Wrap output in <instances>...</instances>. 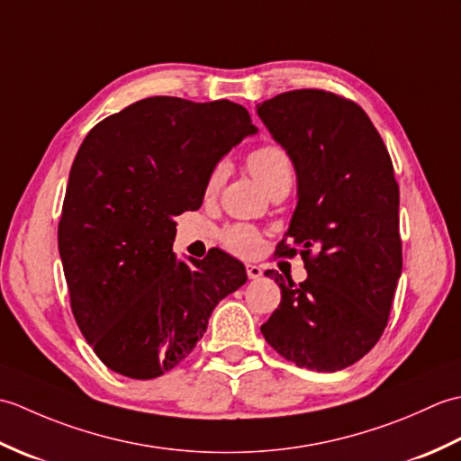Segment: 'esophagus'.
Returning <instances> with one entry per match:
<instances>
[{"instance_id": "34e87169", "label": "esophagus", "mask_w": 461, "mask_h": 461, "mask_svg": "<svg viewBox=\"0 0 461 461\" xmlns=\"http://www.w3.org/2000/svg\"><path fill=\"white\" fill-rule=\"evenodd\" d=\"M246 271H248V277L249 279H259L263 276V269L259 266H256V263H248Z\"/></svg>"}]
</instances>
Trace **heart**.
Returning <instances> with one entry per match:
<instances>
[{
    "instance_id": "obj_1",
    "label": "heart",
    "mask_w": 461,
    "mask_h": 461,
    "mask_svg": "<svg viewBox=\"0 0 461 461\" xmlns=\"http://www.w3.org/2000/svg\"><path fill=\"white\" fill-rule=\"evenodd\" d=\"M248 166L249 172L256 176V180L266 190H269L271 185H276L277 182L293 180V162L285 149H281L279 144L258 146L256 150L249 152ZM225 170L228 168H225V164L221 162L210 172V178L205 182V194L213 195L220 190V185L225 178ZM221 241L231 253H238V256H253L261 246V236L256 228H251V225L236 223L221 231Z\"/></svg>"
}]
</instances>
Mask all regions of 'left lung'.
Listing matches in <instances>:
<instances>
[{
	"instance_id": "8db88e82",
	"label": "left lung",
	"mask_w": 461,
	"mask_h": 461,
	"mask_svg": "<svg viewBox=\"0 0 461 461\" xmlns=\"http://www.w3.org/2000/svg\"><path fill=\"white\" fill-rule=\"evenodd\" d=\"M273 140L297 172V208L281 256L305 261L295 285L273 269L281 303L261 332L301 368L335 372L376 345L402 273L400 192L390 154L357 103L319 89L258 104Z\"/></svg>"
}]
</instances>
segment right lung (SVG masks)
Wrapping results in <instances>:
<instances>
[{"label": "right lung", "instance_id": "right-lung-1", "mask_svg": "<svg viewBox=\"0 0 461 461\" xmlns=\"http://www.w3.org/2000/svg\"><path fill=\"white\" fill-rule=\"evenodd\" d=\"M256 132L231 101L150 96L86 134L57 238L77 325L111 370L136 380L172 370L248 281L228 253L182 261L172 243L176 215L200 208L215 164Z\"/></svg>", "mask_w": 461, "mask_h": 461}]
</instances>
